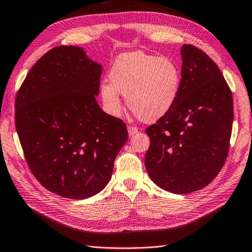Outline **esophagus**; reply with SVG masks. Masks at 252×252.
Wrapping results in <instances>:
<instances>
[{"instance_id": "34e87169", "label": "esophagus", "mask_w": 252, "mask_h": 252, "mask_svg": "<svg viewBox=\"0 0 252 252\" xmlns=\"http://www.w3.org/2000/svg\"><path fill=\"white\" fill-rule=\"evenodd\" d=\"M127 133H129V136H133L135 133H138V129L135 126H127Z\"/></svg>"}]
</instances>
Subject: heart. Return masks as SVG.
<instances>
[{
	"instance_id": "obj_1",
	"label": "heart",
	"mask_w": 252,
	"mask_h": 252,
	"mask_svg": "<svg viewBox=\"0 0 252 252\" xmlns=\"http://www.w3.org/2000/svg\"><path fill=\"white\" fill-rule=\"evenodd\" d=\"M111 83H102L100 93L111 113L121 112L120 94L143 122L165 116L177 100L181 84L180 67L173 60L142 51L119 55L109 73Z\"/></svg>"
}]
</instances>
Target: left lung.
I'll return each mask as SVG.
<instances>
[{"mask_svg":"<svg viewBox=\"0 0 252 252\" xmlns=\"http://www.w3.org/2000/svg\"><path fill=\"white\" fill-rule=\"evenodd\" d=\"M181 84L169 112L146 130L144 163L161 189L187 194L217 177L229 151L232 94L219 67L193 45L181 48Z\"/></svg>","mask_w":252,"mask_h":252,"instance_id":"1","label":"left lung"}]
</instances>
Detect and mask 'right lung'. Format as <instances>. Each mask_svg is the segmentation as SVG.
I'll use <instances>...</instances> for the list:
<instances>
[{"label": "right lung", "mask_w": 252, "mask_h": 252, "mask_svg": "<svg viewBox=\"0 0 252 252\" xmlns=\"http://www.w3.org/2000/svg\"><path fill=\"white\" fill-rule=\"evenodd\" d=\"M102 65L79 46L45 53L25 78L15 101V126L25 159L45 189L82 200L108 185L127 140L120 119L95 97Z\"/></svg>", "instance_id": "add662e5"}]
</instances>
